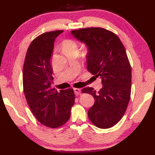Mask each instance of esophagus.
Masks as SVG:
<instances>
[{
	"label": "esophagus",
	"mask_w": 155,
	"mask_h": 155,
	"mask_svg": "<svg viewBox=\"0 0 155 155\" xmlns=\"http://www.w3.org/2000/svg\"><path fill=\"white\" fill-rule=\"evenodd\" d=\"M74 94H76V95H79V94L81 93V89L74 88Z\"/></svg>",
	"instance_id": "34e87169"
}]
</instances>
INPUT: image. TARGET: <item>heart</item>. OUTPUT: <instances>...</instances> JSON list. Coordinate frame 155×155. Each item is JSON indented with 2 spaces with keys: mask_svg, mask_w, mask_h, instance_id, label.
Masks as SVG:
<instances>
[{
  "mask_svg": "<svg viewBox=\"0 0 155 155\" xmlns=\"http://www.w3.org/2000/svg\"><path fill=\"white\" fill-rule=\"evenodd\" d=\"M63 51H71L74 50L77 51V44L74 41L71 40H68L64 41L62 44Z\"/></svg>",
  "mask_w": 155,
  "mask_h": 155,
  "instance_id": "1",
  "label": "heart"
}]
</instances>
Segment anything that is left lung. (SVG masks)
<instances>
[{"label": "left lung", "instance_id": "left-lung-1", "mask_svg": "<svg viewBox=\"0 0 155 155\" xmlns=\"http://www.w3.org/2000/svg\"><path fill=\"white\" fill-rule=\"evenodd\" d=\"M71 34L87 46L88 71L102 78L98 91L92 87L82 90L95 100L89 119L100 128H111L121 120L130 98L131 68L124 46L115 33L103 28H81Z\"/></svg>", "mask_w": 155, "mask_h": 155}]
</instances>
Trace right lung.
Instances as JSON below:
<instances>
[{"label":"right lung","instance_id":"add662e5","mask_svg":"<svg viewBox=\"0 0 155 155\" xmlns=\"http://www.w3.org/2000/svg\"><path fill=\"white\" fill-rule=\"evenodd\" d=\"M63 31H51L37 37L28 47L23 65V89L27 103L36 119L50 128L66 123L74 104L73 89L58 92L51 87L54 42Z\"/></svg>","mask_w":155,"mask_h":155}]
</instances>
